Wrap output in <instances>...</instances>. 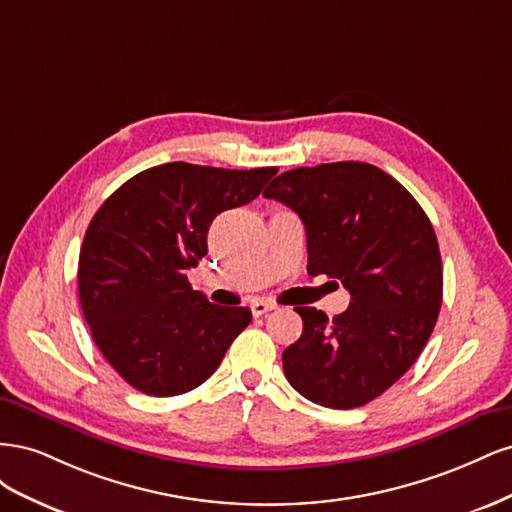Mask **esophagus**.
I'll return each instance as SVG.
<instances>
[{
	"label": "esophagus",
	"instance_id": "1",
	"mask_svg": "<svg viewBox=\"0 0 512 512\" xmlns=\"http://www.w3.org/2000/svg\"><path fill=\"white\" fill-rule=\"evenodd\" d=\"M271 309H275V303H271V301L258 299V301L252 303V314L254 316H265L267 312H271Z\"/></svg>",
	"mask_w": 512,
	"mask_h": 512
}]
</instances>
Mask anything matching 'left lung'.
Segmentation results:
<instances>
[{"instance_id":"left-lung-1","label":"left lung","mask_w":512,"mask_h":512,"mask_svg":"<svg viewBox=\"0 0 512 512\" xmlns=\"http://www.w3.org/2000/svg\"><path fill=\"white\" fill-rule=\"evenodd\" d=\"M305 224L307 273L329 275L350 292L344 314L294 307L301 337L282 354L284 374L324 408L369 404L423 352L442 307L436 232L414 196L378 166H301L262 192Z\"/></svg>"}]
</instances>
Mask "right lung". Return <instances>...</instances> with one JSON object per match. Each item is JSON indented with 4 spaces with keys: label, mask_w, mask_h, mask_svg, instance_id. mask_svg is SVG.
Returning <instances> with one entry per match:
<instances>
[{
    "label": "right lung",
    "mask_w": 512,
    "mask_h": 512,
    "mask_svg": "<svg viewBox=\"0 0 512 512\" xmlns=\"http://www.w3.org/2000/svg\"><path fill=\"white\" fill-rule=\"evenodd\" d=\"M275 173L168 162L96 211L79 256L81 307L104 359L136 391L196 389L250 324V309L209 303L185 271L207 254L215 215L252 203Z\"/></svg>",
    "instance_id": "add662e5"
}]
</instances>
